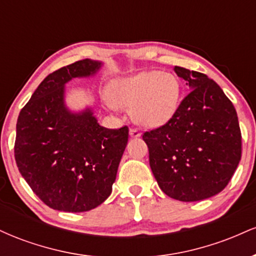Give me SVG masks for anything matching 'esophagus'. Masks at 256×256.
I'll return each mask as SVG.
<instances>
[{
	"label": "esophagus",
	"mask_w": 256,
	"mask_h": 256,
	"mask_svg": "<svg viewBox=\"0 0 256 256\" xmlns=\"http://www.w3.org/2000/svg\"><path fill=\"white\" fill-rule=\"evenodd\" d=\"M130 136L137 138V137L140 136V130H137V128H130Z\"/></svg>",
	"instance_id": "1"
}]
</instances>
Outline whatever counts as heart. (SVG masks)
Returning a JSON list of instances; mask_svg holds the SVG:
<instances>
[{"label": "heart", "mask_w": 256, "mask_h": 256, "mask_svg": "<svg viewBox=\"0 0 256 256\" xmlns=\"http://www.w3.org/2000/svg\"><path fill=\"white\" fill-rule=\"evenodd\" d=\"M112 101L130 108L140 125L156 128L172 118L180 100V82L171 73L143 71L118 78L110 85Z\"/></svg>", "instance_id": "heart-1"}]
</instances>
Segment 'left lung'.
Wrapping results in <instances>:
<instances>
[{"label": "left lung", "mask_w": 256, "mask_h": 256, "mask_svg": "<svg viewBox=\"0 0 256 256\" xmlns=\"http://www.w3.org/2000/svg\"><path fill=\"white\" fill-rule=\"evenodd\" d=\"M192 89L165 125L144 132L149 164L170 198L201 201L228 184L240 160L242 136L232 102L204 73L174 66Z\"/></svg>", "instance_id": "8db88e82"}]
</instances>
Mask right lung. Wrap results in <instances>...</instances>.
I'll use <instances>...</instances> for the list:
<instances>
[{
	"mask_svg": "<svg viewBox=\"0 0 256 256\" xmlns=\"http://www.w3.org/2000/svg\"><path fill=\"white\" fill-rule=\"evenodd\" d=\"M101 61L85 60L50 73L19 114L14 146L20 173L46 206L86 212L108 198L128 144V128H106L92 108L72 112L64 85L95 76Z\"/></svg>",
	"mask_w": 256,
	"mask_h": 256,
	"instance_id": "obj_1",
	"label": "right lung"
}]
</instances>
